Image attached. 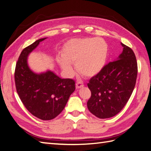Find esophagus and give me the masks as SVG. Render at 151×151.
<instances>
[{
	"label": "esophagus",
	"instance_id": "34e87169",
	"mask_svg": "<svg viewBox=\"0 0 151 151\" xmlns=\"http://www.w3.org/2000/svg\"><path fill=\"white\" fill-rule=\"evenodd\" d=\"M82 87H84V84L82 82H77L76 83V88H77V89H79V88H81Z\"/></svg>",
	"mask_w": 151,
	"mask_h": 151
}]
</instances>
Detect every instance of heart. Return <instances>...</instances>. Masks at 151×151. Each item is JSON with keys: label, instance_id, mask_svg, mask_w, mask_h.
<instances>
[{"label": "heart", "instance_id": "obj_1", "mask_svg": "<svg viewBox=\"0 0 151 151\" xmlns=\"http://www.w3.org/2000/svg\"><path fill=\"white\" fill-rule=\"evenodd\" d=\"M107 53V44L101 38L73 40L65 44L61 53L64 59L59 58L58 63L67 73H73L70 63H74L82 75L92 77L103 69Z\"/></svg>", "mask_w": 151, "mask_h": 151}]
</instances>
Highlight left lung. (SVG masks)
Masks as SVG:
<instances>
[{"label":"left lung","mask_w":151,"mask_h":151,"mask_svg":"<svg viewBox=\"0 0 151 151\" xmlns=\"http://www.w3.org/2000/svg\"><path fill=\"white\" fill-rule=\"evenodd\" d=\"M123 51L116 60L109 62L88 83L91 97L88 110L99 119H108L124 108L134 90L137 75V63L129 47L121 43Z\"/></svg>","instance_id":"obj_1"}]
</instances>
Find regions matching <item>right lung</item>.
Returning <instances> with one entry per match:
<instances>
[{"mask_svg": "<svg viewBox=\"0 0 151 151\" xmlns=\"http://www.w3.org/2000/svg\"><path fill=\"white\" fill-rule=\"evenodd\" d=\"M46 39L40 38L22 50L14 73L16 91L25 108L38 119L50 120L60 114L75 90L73 79H62L52 71L36 74L29 69L27 56Z\"/></svg>", "mask_w": 151, "mask_h": 151, "instance_id": "right-lung-1", "label": "right lung"}]
</instances>
